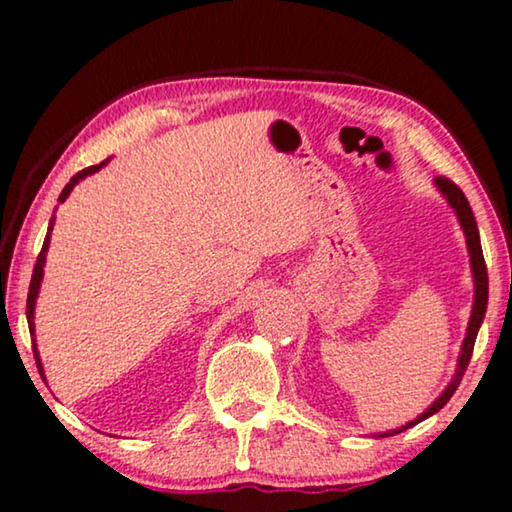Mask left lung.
Segmentation results:
<instances>
[{
  "label": "left lung",
  "instance_id": "1",
  "mask_svg": "<svg viewBox=\"0 0 512 512\" xmlns=\"http://www.w3.org/2000/svg\"><path fill=\"white\" fill-rule=\"evenodd\" d=\"M436 186L440 188V193L445 195L447 202H450L454 212H457V219L461 223V228H464V235H466V244H468V254H471V268H473V279H475V303H473V312H471V321H468V331H466V340H464V347H461V356H459V368H457V375H454V380L447 384V389L440 394V398L433 401V405L426 412H422L415 422H410L408 426H401L398 431H405L410 429V426H415L417 422H422V419L436 415V412L443 408V405L450 401L454 391H457L461 377H464L466 368H468V361H471L473 356V345H475V338H478V328L482 324V319H485V312H487V296H489V279H487V265H485V256H482V247H480V233H478V223H475V216L471 212V205H468L466 195L461 193V188L450 181L447 177H436ZM394 431V433H398ZM384 436H391V433H384Z\"/></svg>",
  "mask_w": 512,
  "mask_h": 512
}]
</instances>
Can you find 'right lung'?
I'll return each instance as SVG.
<instances>
[{
    "mask_svg": "<svg viewBox=\"0 0 512 512\" xmlns=\"http://www.w3.org/2000/svg\"><path fill=\"white\" fill-rule=\"evenodd\" d=\"M102 165H107V160H102L100 165H90V167H86V170H81V172H76L72 179H69V184L62 188V193H60V202L62 200H67V195L72 193V188L79 184L81 179H86L88 174H95L97 170H100ZM51 228H53V221H51V226H48V235H46V240H44V247H41V251H39V256H37V263H34V270H32V282H30V291H27V324H30V335H34V300H37V293H39V286H41V277H44V261H46V249H48V240H51ZM32 352H34V359H37V368H39V373H41V377H44V370H41V361H39V352H37V345H34L32 342Z\"/></svg>",
    "mask_w": 512,
    "mask_h": 512,
    "instance_id": "obj_1",
    "label": "right lung"
}]
</instances>
